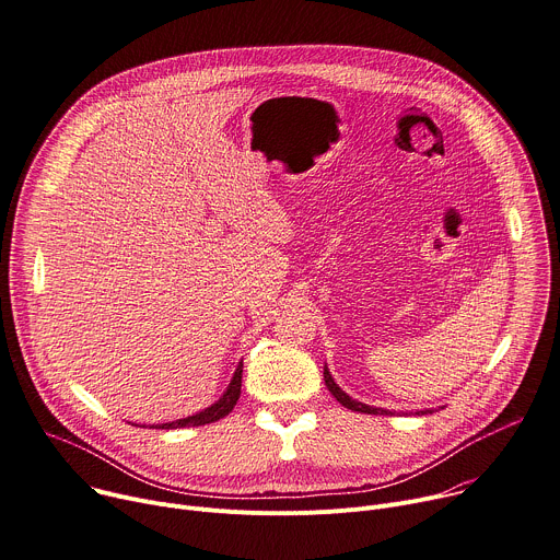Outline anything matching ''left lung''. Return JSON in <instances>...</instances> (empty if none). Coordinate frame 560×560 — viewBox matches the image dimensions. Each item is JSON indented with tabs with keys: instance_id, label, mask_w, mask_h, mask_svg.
<instances>
[{
	"instance_id": "obj_1",
	"label": "left lung",
	"mask_w": 560,
	"mask_h": 560,
	"mask_svg": "<svg viewBox=\"0 0 560 560\" xmlns=\"http://www.w3.org/2000/svg\"><path fill=\"white\" fill-rule=\"evenodd\" d=\"M325 385H327V389L334 394V398L342 405V407H347V409H351V411H360V413H376V416H387V413H392V411H387V409H376V407H369V405H362V402H358V400H353V398H349L336 383H334V378H331V374H329V369H327V364H325Z\"/></svg>"
}]
</instances>
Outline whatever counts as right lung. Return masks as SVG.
Returning <instances> with one entry per match:
<instances>
[{
  "label": "right lung",
  "instance_id": "add662e5",
  "mask_svg": "<svg viewBox=\"0 0 560 560\" xmlns=\"http://www.w3.org/2000/svg\"><path fill=\"white\" fill-rule=\"evenodd\" d=\"M240 387H242V362L237 364L235 374H233V381L229 385V389L224 392V396L211 405L209 409L196 413V416H189V418H182V420H173V422H162V424H155L153 429H177V427H200V424H209V422H215L224 416H229V411L235 407L237 398H240Z\"/></svg>",
  "mask_w": 560,
  "mask_h": 560
}]
</instances>
